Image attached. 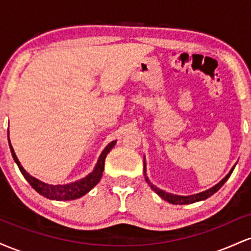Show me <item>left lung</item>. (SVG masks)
<instances>
[{
	"label": "left lung",
	"instance_id": "1",
	"mask_svg": "<svg viewBox=\"0 0 251 251\" xmlns=\"http://www.w3.org/2000/svg\"><path fill=\"white\" fill-rule=\"evenodd\" d=\"M234 169H235V165L232 166L231 170H230L229 174H227L226 177H224L223 179L220 181V183H217L215 186H212V188H210L208 190H205V191H201V192H200V194H196V195L180 196V195H174V194H170V192L164 191V190L157 188L154 184H152L151 181H150L149 177H148V174H146V160H145V157H144V176H145V179H146V181H148V184L150 186H151V189L153 190L155 194H157L158 196H160V197H162L164 201H169V203H171V204H176V205L191 204V203H196V201H201L206 200V198H209L210 196H212L215 194V192H217L218 190L222 188V185L226 183V181L227 180V178L230 177V175L232 174Z\"/></svg>",
	"mask_w": 251,
	"mask_h": 251
}]
</instances>
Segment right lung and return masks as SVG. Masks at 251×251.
<instances>
[{"label":"right lung","mask_w":251,"mask_h":251,"mask_svg":"<svg viewBox=\"0 0 251 251\" xmlns=\"http://www.w3.org/2000/svg\"><path fill=\"white\" fill-rule=\"evenodd\" d=\"M8 138H9V131H8ZM8 142H9L11 155H13L14 160H15L17 166H19L20 171H21V174L24 175V177L27 179L28 183L31 185V188L35 190L37 194H40L41 196H43V197L48 198V200H51V201H73V200H76V198H80L82 197V196H85L87 192L91 191V190L93 189L98 183H99L102 177L103 168H105L106 155H107L109 153V151L114 148L117 140L111 142L105 149H103L101 154H100L99 158H98V162L96 164V166H94L93 171L89 172L86 177H83L79 180L72 181V183L57 184V185L45 183V181L39 180L37 178L33 177V176L28 174V172L24 169V166L21 165V163L19 162V159H17L15 152H14L13 146H11L10 144V139H8Z\"/></svg>","instance_id":"1"}]
</instances>
